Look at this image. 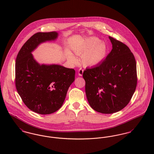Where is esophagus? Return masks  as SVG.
Listing matches in <instances>:
<instances>
[{
  "label": "esophagus",
  "instance_id": "34e87169",
  "mask_svg": "<svg viewBox=\"0 0 154 154\" xmlns=\"http://www.w3.org/2000/svg\"><path fill=\"white\" fill-rule=\"evenodd\" d=\"M83 72H84V70L82 69V68H81V69H80L79 70L78 74H79V75L80 76H82V74H83Z\"/></svg>",
  "mask_w": 154,
  "mask_h": 154
}]
</instances>
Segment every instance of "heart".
Listing matches in <instances>:
<instances>
[{"label":"heart","instance_id":"b5f03b06","mask_svg":"<svg viewBox=\"0 0 154 154\" xmlns=\"http://www.w3.org/2000/svg\"><path fill=\"white\" fill-rule=\"evenodd\" d=\"M107 51L106 44L94 36L89 38L81 45L74 48L75 54L82 55V63L87 67L95 66L100 63L105 59ZM68 55L72 60L76 61V58L70 52H68Z\"/></svg>","mask_w":154,"mask_h":154}]
</instances>
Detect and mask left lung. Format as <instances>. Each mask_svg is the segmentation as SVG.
Returning <instances> with one entry per match:
<instances>
[{
	"instance_id": "obj_1",
	"label": "left lung",
	"mask_w": 154,
	"mask_h": 154,
	"mask_svg": "<svg viewBox=\"0 0 154 154\" xmlns=\"http://www.w3.org/2000/svg\"><path fill=\"white\" fill-rule=\"evenodd\" d=\"M112 49L105 60L87 68L82 77L91 107L95 111L110 114L126 106L136 90L137 77L135 57L123 42L109 36Z\"/></svg>"
}]
</instances>
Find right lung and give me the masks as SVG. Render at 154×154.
<instances>
[{
    "mask_svg": "<svg viewBox=\"0 0 154 154\" xmlns=\"http://www.w3.org/2000/svg\"><path fill=\"white\" fill-rule=\"evenodd\" d=\"M58 33L37 32L20 50L16 60V87L24 104L32 111L48 115L60 108L74 81L75 70L59 64H40L31 54L38 46L57 39Z\"/></svg>",
    "mask_w": 154,
    "mask_h": 154,
    "instance_id": "right-lung-1",
    "label": "right lung"
}]
</instances>
